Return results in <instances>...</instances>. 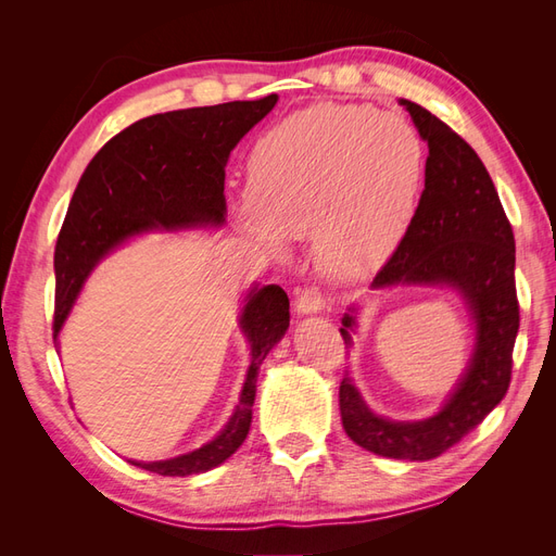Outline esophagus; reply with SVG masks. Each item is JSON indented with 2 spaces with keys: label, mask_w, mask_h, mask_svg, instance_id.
<instances>
[{
  "label": "esophagus",
  "mask_w": 556,
  "mask_h": 556,
  "mask_svg": "<svg viewBox=\"0 0 556 556\" xmlns=\"http://www.w3.org/2000/svg\"><path fill=\"white\" fill-rule=\"evenodd\" d=\"M329 308V299L323 294L319 288H306L296 294V313L299 315H313V313H323Z\"/></svg>",
  "instance_id": "obj_1"
}]
</instances>
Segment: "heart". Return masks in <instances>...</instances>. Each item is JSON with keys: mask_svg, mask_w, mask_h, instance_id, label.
I'll list each match as a JSON object with an SVG mask.
<instances>
[{"mask_svg": "<svg viewBox=\"0 0 556 556\" xmlns=\"http://www.w3.org/2000/svg\"><path fill=\"white\" fill-rule=\"evenodd\" d=\"M425 178L417 131L366 104H313L285 115L252 146L239 223L264 248L315 241L341 282L376 274L406 237Z\"/></svg>", "mask_w": 556, "mask_h": 556, "instance_id": "obj_1", "label": "heart"}]
</instances>
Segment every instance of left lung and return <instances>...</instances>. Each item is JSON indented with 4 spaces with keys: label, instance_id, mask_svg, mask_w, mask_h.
Listing matches in <instances>:
<instances>
[{
    "label": "left lung",
    "instance_id": "obj_1",
    "mask_svg": "<svg viewBox=\"0 0 556 556\" xmlns=\"http://www.w3.org/2000/svg\"><path fill=\"white\" fill-rule=\"evenodd\" d=\"M429 146L425 190L406 237L376 274L374 288L450 285L476 319V348L443 408L422 422H392L368 410L345 376L339 390L343 429L364 450L390 459L441 457L473 431L506 396L519 329L515 237L482 160L457 131L419 104L401 99ZM355 315H343L352 343Z\"/></svg>",
    "mask_w": 556,
    "mask_h": 556
}]
</instances>
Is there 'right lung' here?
Instances as JSON below:
<instances>
[{"instance_id": "obj_1", "label": "right lung", "mask_w": 556, "mask_h": 556, "mask_svg": "<svg viewBox=\"0 0 556 556\" xmlns=\"http://www.w3.org/2000/svg\"><path fill=\"white\" fill-rule=\"evenodd\" d=\"M278 102L182 109L148 115L99 150L80 176L55 245L53 336L64 325L83 280L109 250L148 229L225 223L229 153ZM241 313L250 366L239 406L217 439L166 462H131L160 476L206 473L241 447L252 422L260 366L290 327V299L278 285L252 288Z\"/></svg>"}]
</instances>
